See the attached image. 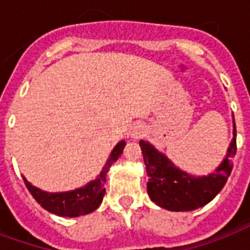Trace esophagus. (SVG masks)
<instances>
[{"label":"esophagus","mask_w":250,"mask_h":250,"mask_svg":"<svg viewBox=\"0 0 250 250\" xmlns=\"http://www.w3.org/2000/svg\"><path fill=\"white\" fill-rule=\"evenodd\" d=\"M139 134H141V131H135V133H134V137H138Z\"/></svg>","instance_id":"34e87169"}]
</instances>
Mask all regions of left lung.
I'll return each instance as SVG.
<instances>
[{
  "instance_id": "1",
  "label": "left lung",
  "mask_w": 250,
  "mask_h": 250,
  "mask_svg": "<svg viewBox=\"0 0 250 250\" xmlns=\"http://www.w3.org/2000/svg\"><path fill=\"white\" fill-rule=\"evenodd\" d=\"M139 146L148 176L147 193L152 202L169 211H191L212 201L227 183L236 155V125L233 121V138L227 155L208 176L189 175L146 141H139Z\"/></svg>"
}]
</instances>
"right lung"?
<instances>
[{
	"mask_svg": "<svg viewBox=\"0 0 250 250\" xmlns=\"http://www.w3.org/2000/svg\"><path fill=\"white\" fill-rule=\"evenodd\" d=\"M125 145H126L125 141L117 143L108 158L107 163L104 164L100 175L95 180L86 184L84 187L78 188L75 190L62 191V193H48V191L42 190L28 183L24 176H23V181L32 197L36 199V202L42 208H45L46 211L59 216H69V218L86 215V214L95 211L99 208V205L102 204L104 194H105L104 185H105V180H107V173L112 164L115 163L120 158V155L123 154Z\"/></svg>",
	"mask_w": 250,
	"mask_h": 250,
	"instance_id": "right-lung-1",
	"label": "right lung"
}]
</instances>
